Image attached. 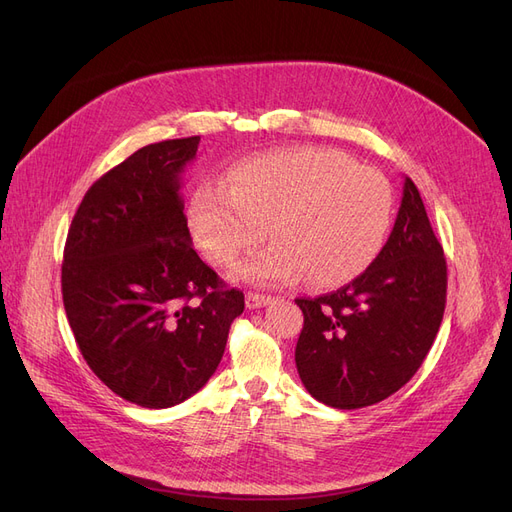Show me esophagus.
Instances as JSON below:
<instances>
[{
    "instance_id": "obj_1",
    "label": "esophagus",
    "mask_w": 512,
    "mask_h": 512,
    "mask_svg": "<svg viewBox=\"0 0 512 512\" xmlns=\"http://www.w3.org/2000/svg\"><path fill=\"white\" fill-rule=\"evenodd\" d=\"M271 302H273L271 296L256 294V292H248V296H245V304H248V309H262V306H267Z\"/></svg>"
}]
</instances>
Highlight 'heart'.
<instances>
[{"mask_svg":"<svg viewBox=\"0 0 512 512\" xmlns=\"http://www.w3.org/2000/svg\"><path fill=\"white\" fill-rule=\"evenodd\" d=\"M393 222L388 180L340 151L296 147L239 161L227 185H201L189 206L191 233L216 267L258 285L306 281L332 288L357 277L380 252Z\"/></svg>","mask_w":512,"mask_h":512,"instance_id":"1","label":"heart"}]
</instances>
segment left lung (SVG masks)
Returning a JSON list of instances; mask_svg holds the SVG:
<instances>
[{
  "instance_id": "1",
  "label": "left lung",
  "mask_w": 512,
  "mask_h": 512,
  "mask_svg": "<svg viewBox=\"0 0 512 512\" xmlns=\"http://www.w3.org/2000/svg\"><path fill=\"white\" fill-rule=\"evenodd\" d=\"M447 264L422 197L405 176L391 237L349 285L298 298L296 367L317 401L357 410L397 393L431 351L445 311Z\"/></svg>"
}]
</instances>
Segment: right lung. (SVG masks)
<instances>
[{
    "instance_id": "obj_1",
    "label": "right lung",
    "mask_w": 512,
    "mask_h": 512,
    "mask_svg": "<svg viewBox=\"0 0 512 512\" xmlns=\"http://www.w3.org/2000/svg\"><path fill=\"white\" fill-rule=\"evenodd\" d=\"M199 140L155 142L100 176L65 245L63 302L81 355L115 395L151 410L212 378L245 306L193 250L180 187Z\"/></svg>"
}]
</instances>
